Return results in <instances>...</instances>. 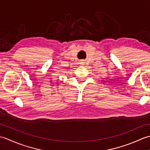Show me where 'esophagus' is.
Listing matches in <instances>:
<instances>
[{"mask_svg": "<svg viewBox=\"0 0 150 150\" xmlns=\"http://www.w3.org/2000/svg\"><path fill=\"white\" fill-rule=\"evenodd\" d=\"M85 62H81V64H82V65H84V64Z\"/></svg>", "mask_w": 150, "mask_h": 150, "instance_id": "34e87169", "label": "esophagus"}]
</instances>
